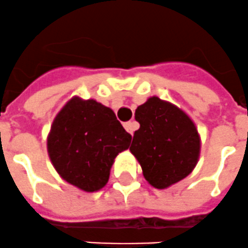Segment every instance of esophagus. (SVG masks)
<instances>
[{"label":"esophagus","mask_w":248,"mask_h":248,"mask_svg":"<svg viewBox=\"0 0 248 248\" xmlns=\"http://www.w3.org/2000/svg\"><path fill=\"white\" fill-rule=\"evenodd\" d=\"M124 127L126 128L127 132H129L131 135H133V132H135L136 129L138 128V124H137V122H135V121H128V122H124Z\"/></svg>","instance_id":"obj_1"}]
</instances>
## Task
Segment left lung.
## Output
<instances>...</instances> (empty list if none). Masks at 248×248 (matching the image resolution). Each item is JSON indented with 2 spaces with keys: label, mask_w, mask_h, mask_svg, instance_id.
<instances>
[{
  "label": "left lung",
  "mask_w": 248,
  "mask_h": 248,
  "mask_svg": "<svg viewBox=\"0 0 248 248\" xmlns=\"http://www.w3.org/2000/svg\"><path fill=\"white\" fill-rule=\"evenodd\" d=\"M135 119L140 128L129 151L147 182L166 189L188 177L200 155V136L190 117L175 105L153 96L138 106Z\"/></svg>",
  "instance_id": "8db88e82"
}]
</instances>
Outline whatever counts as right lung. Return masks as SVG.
I'll return each instance as SVG.
<instances>
[{
    "instance_id": "right-lung-1",
    "label": "right lung",
    "mask_w": 248,
    "mask_h": 248,
    "mask_svg": "<svg viewBox=\"0 0 248 248\" xmlns=\"http://www.w3.org/2000/svg\"><path fill=\"white\" fill-rule=\"evenodd\" d=\"M131 140L110 108L75 96L55 116L46 148L60 177L93 193L106 185L113 160Z\"/></svg>"
}]
</instances>
